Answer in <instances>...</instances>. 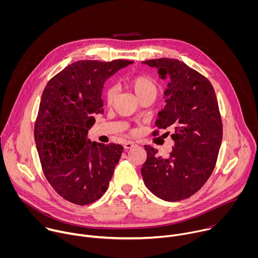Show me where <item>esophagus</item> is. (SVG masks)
<instances>
[{"instance_id":"1","label":"esophagus","mask_w":258,"mask_h":258,"mask_svg":"<svg viewBox=\"0 0 258 258\" xmlns=\"http://www.w3.org/2000/svg\"><path fill=\"white\" fill-rule=\"evenodd\" d=\"M135 146H136V144L134 142H126L123 147H124V149H132Z\"/></svg>"}]
</instances>
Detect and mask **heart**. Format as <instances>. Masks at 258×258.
Wrapping results in <instances>:
<instances>
[{
	"label": "heart",
	"instance_id": "b5f03b06",
	"mask_svg": "<svg viewBox=\"0 0 258 258\" xmlns=\"http://www.w3.org/2000/svg\"><path fill=\"white\" fill-rule=\"evenodd\" d=\"M130 87L135 92L136 96L141 99L145 96H157L158 86L157 83L148 76H137L130 80ZM116 95V89L114 87H110L105 92V99L108 105H111L114 101Z\"/></svg>",
	"mask_w": 258,
	"mask_h": 258
}]
</instances>
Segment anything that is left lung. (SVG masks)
I'll return each mask as SVG.
<instances>
[{
	"mask_svg": "<svg viewBox=\"0 0 258 258\" xmlns=\"http://www.w3.org/2000/svg\"><path fill=\"white\" fill-rule=\"evenodd\" d=\"M169 78L166 105L158 112V128L173 127L174 147L162 158L145 146L147 159L141 168L146 187L158 198L175 202L194 195L212 173L223 140V123L210 82L177 59L143 62ZM169 134V133H166Z\"/></svg>",
	"mask_w": 258,
	"mask_h": 258,
	"instance_id": "left-lung-1",
	"label": "left lung"
}]
</instances>
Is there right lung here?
I'll list each match as a JSON object with an SVG mask.
<instances>
[{
	"instance_id": "obj_1",
	"label": "right lung",
	"mask_w": 258,
	"mask_h": 258,
	"mask_svg": "<svg viewBox=\"0 0 258 258\" xmlns=\"http://www.w3.org/2000/svg\"><path fill=\"white\" fill-rule=\"evenodd\" d=\"M128 60H82L47 84L34 124V140L50 185L67 201L88 205L108 189L123 151L117 144L88 139L94 114L103 113L104 83Z\"/></svg>"
}]
</instances>
